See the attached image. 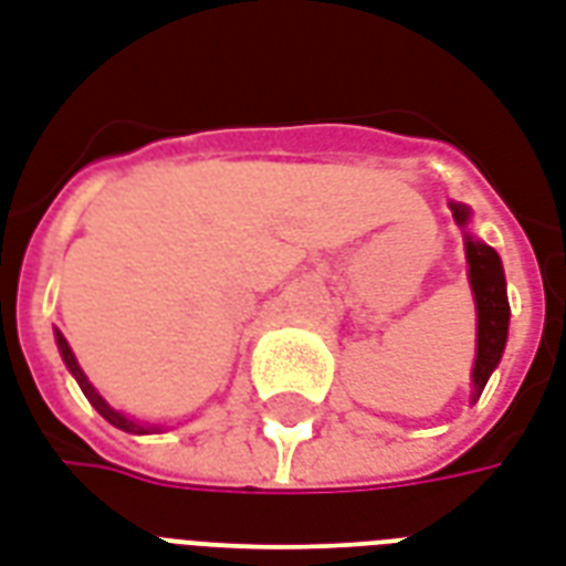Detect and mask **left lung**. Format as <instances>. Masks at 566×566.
Returning a JSON list of instances; mask_svg holds the SVG:
<instances>
[{
	"mask_svg": "<svg viewBox=\"0 0 566 566\" xmlns=\"http://www.w3.org/2000/svg\"><path fill=\"white\" fill-rule=\"evenodd\" d=\"M455 224L464 233V261H468V282L476 305V359L471 368V405L480 399V392L492 378L506 347V329H510V303H506V279L501 258L492 245H485L480 237H474L471 224V207L453 203Z\"/></svg>",
	"mask_w": 566,
	"mask_h": 566,
	"instance_id": "1",
	"label": "left lung"
}]
</instances>
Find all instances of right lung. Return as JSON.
I'll return each instance as SVG.
<instances>
[{
	"label": "right lung",
	"instance_id": "add662e5",
	"mask_svg": "<svg viewBox=\"0 0 566 566\" xmlns=\"http://www.w3.org/2000/svg\"><path fill=\"white\" fill-rule=\"evenodd\" d=\"M53 336H56V347H60L62 354V363H65V368H69L71 375H74V380L81 384L83 396L90 399V405L95 408V411L102 413L104 420L111 422V426H116V429H123V432H132V434H153V432H161V426H149V422H137L132 420V417H125L123 411H116V408H111L107 405V399H104L98 389L92 387L90 378H86V371L81 368V363H77V357H74V350H71V345L65 342V336H62L60 329H53Z\"/></svg>",
	"mask_w": 566,
	"mask_h": 566
}]
</instances>
